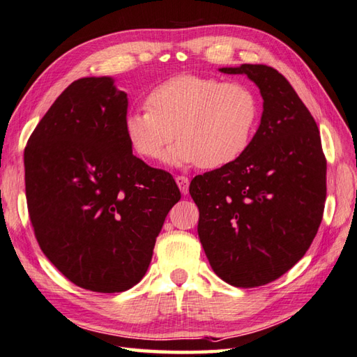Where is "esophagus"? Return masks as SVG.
Masks as SVG:
<instances>
[{"mask_svg":"<svg viewBox=\"0 0 357 357\" xmlns=\"http://www.w3.org/2000/svg\"><path fill=\"white\" fill-rule=\"evenodd\" d=\"M174 181H176L179 190L183 192V195H187L188 193V178H185V176H176V178H174Z\"/></svg>","mask_w":357,"mask_h":357,"instance_id":"esophagus-1","label":"esophagus"}]
</instances>
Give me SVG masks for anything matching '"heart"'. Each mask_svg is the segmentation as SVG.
<instances>
[{"label":"heart","mask_w":357,"mask_h":357,"mask_svg":"<svg viewBox=\"0 0 357 357\" xmlns=\"http://www.w3.org/2000/svg\"><path fill=\"white\" fill-rule=\"evenodd\" d=\"M146 109L131 111L123 131L139 155L155 159L165 151L172 165L198 164L216 170L238 160L252 144L260 103L246 83L181 74L159 83L146 96Z\"/></svg>","instance_id":"b5f03b06"}]
</instances>
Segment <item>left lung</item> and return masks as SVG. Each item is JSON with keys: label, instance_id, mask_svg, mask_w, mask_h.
<instances>
[{"label": "left lung", "instance_id": "obj_1", "mask_svg": "<svg viewBox=\"0 0 357 357\" xmlns=\"http://www.w3.org/2000/svg\"><path fill=\"white\" fill-rule=\"evenodd\" d=\"M246 74L263 97L248 151L195 176L198 235L215 274L236 288L277 280L316 236L326 198V159L314 117L291 83L266 65L220 68Z\"/></svg>", "mask_w": 357, "mask_h": 357}]
</instances>
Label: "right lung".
<instances>
[{
	"label": "right lung",
	"instance_id": "obj_1",
	"mask_svg": "<svg viewBox=\"0 0 357 357\" xmlns=\"http://www.w3.org/2000/svg\"><path fill=\"white\" fill-rule=\"evenodd\" d=\"M127 93L111 77L73 82L24 149L26 199L41 250L69 282L122 292L142 280L167 213L170 173L132 155Z\"/></svg>",
	"mask_w": 357,
	"mask_h": 357
}]
</instances>
